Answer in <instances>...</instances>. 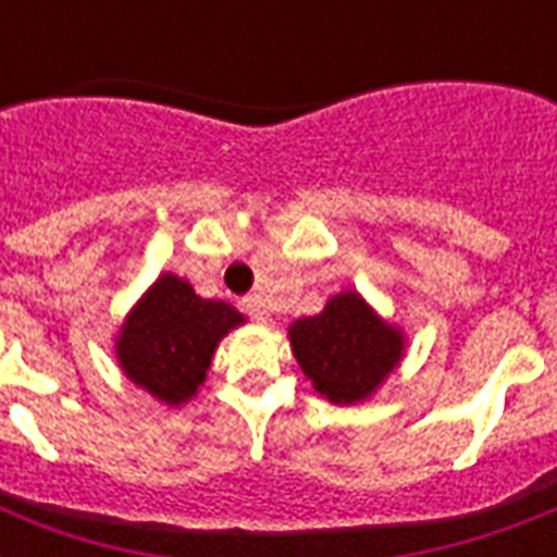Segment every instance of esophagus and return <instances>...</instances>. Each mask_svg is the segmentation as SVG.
Here are the masks:
<instances>
[{
    "instance_id": "34e87169",
    "label": "esophagus",
    "mask_w": 557,
    "mask_h": 557,
    "mask_svg": "<svg viewBox=\"0 0 557 557\" xmlns=\"http://www.w3.org/2000/svg\"><path fill=\"white\" fill-rule=\"evenodd\" d=\"M243 309L248 314H251L253 321H260V323H271V312H269V306L262 304V297L251 295V297H245L243 300Z\"/></svg>"
}]
</instances>
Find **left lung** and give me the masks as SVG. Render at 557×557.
<instances>
[{
  "label": "left lung",
  "mask_w": 557,
  "mask_h": 557,
  "mask_svg": "<svg viewBox=\"0 0 557 557\" xmlns=\"http://www.w3.org/2000/svg\"><path fill=\"white\" fill-rule=\"evenodd\" d=\"M292 356L330 405H361L396 372L407 352V335L347 288L332 295L323 312L288 326Z\"/></svg>",
  "instance_id": "obj_1"
}]
</instances>
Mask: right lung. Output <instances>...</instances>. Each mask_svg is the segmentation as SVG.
I'll use <instances>...</instances> for the list:
<instances>
[{
  "instance_id": "1",
  "label": "right lung",
  "mask_w": 557,
  "mask_h": 557,
  "mask_svg": "<svg viewBox=\"0 0 557 557\" xmlns=\"http://www.w3.org/2000/svg\"><path fill=\"white\" fill-rule=\"evenodd\" d=\"M243 323L234 306L199 297L185 277L164 271L126 312L112 349L135 387L176 410L205 384L219 341Z\"/></svg>"
}]
</instances>
